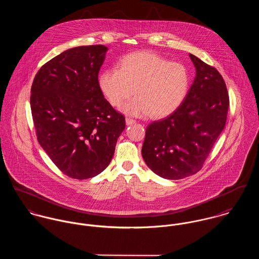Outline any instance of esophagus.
<instances>
[{"instance_id": "34e87169", "label": "esophagus", "mask_w": 259, "mask_h": 259, "mask_svg": "<svg viewBox=\"0 0 259 259\" xmlns=\"http://www.w3.org/2000/svg\"><path fill=\"white\" fill-rule=\"evenodd\" d=\"M136 121H135V119H133V118H130V117H126L125 118V123L127 124V125H132V124H134Z\"/></svg>"}]
</instances>
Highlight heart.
Wrapping results in <instances>:
<instances>
[{
  "label": "heart",
  "mask_w": 259,
  "mask_h": 259,
  "mask_svg": "<svg viewBox=\"0 0 259 259\" xmlns=\"http://www.w3.org/2000/svg\"><path fill=\"white\" fill-rule=\"evenodd\" d=\"M99 87L112 107L119 108L135 94L123 111L135 116L162 118L185 101L189 75L181 63L168 62L151 52H139L122 57L116 70L104 71Z\"/></svg>",
  "instance_id": "obj_1"
}]
</instances>
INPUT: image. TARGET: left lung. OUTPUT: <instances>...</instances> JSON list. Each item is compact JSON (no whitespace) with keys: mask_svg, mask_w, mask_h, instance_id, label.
<instances>
[{"mask_svg":"<svg viewBox=\"0 0 259 259\" xmlns=\"http://www.w3.org/2000/svg\"><path fill=\"white\" fill-rule=\"evenodd\" d=\"M189 58L196 74L185 101L148 125L142 148L148 167L166 180L200 170L226 122L229 98L222 74L197 57Z\"/></svg>","mask_w":259,"mask_h":259,"instance_id":"left-lung-1","label":"left lung"}]
</instances>
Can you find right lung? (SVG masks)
Segmentation results:
<instances>
[{"label":"right lung","mask_w":259,"mask_h":259,"mask_svg":"<svg viewBox=\"0 0 259 259\" xmlns=\"http://www.w3.org/2000/svg\"><path fill=\"white\" fill-rule=\"evenodd\" d=\"M108 48L67 50L46 63L31 89L37 142L66 176L87 180L110 164L124 116L105 99L99 72Z\"/></svg>","instance_id":"right-lung-1"}]
</instances>
